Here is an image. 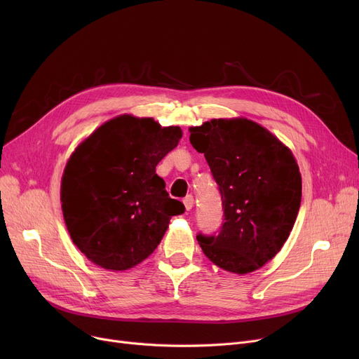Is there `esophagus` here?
<instances>
[{"mask_svg":"<svg viewBox=\"0 0 359 359\" xmlns=\"http://www.w3.org/2000/svg\"><path fill=\"white\" fill-rule=\"evenodd\" d=\"M194 202H195V199H194V196L192 195H187L184 199H183V203H184V208L187 210V211H191L192 210V206H194Z\"/></svg>","mask_w":359,"mask_h":359,"instance_id":"34e87169","label":"esophagus"}]
</instances>
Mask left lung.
Returning a JSON list of instances; mask_svg holds the SVG:
<instances>
[{"label":"left lung","mask_w":359,"mask_h":359,"mask_svg":"<svg viewBox=\"0 0 359 359\" xmlns=\"http://www.w3.org/2000/svg\"><path fill=\"white\" fill-rule=\"evenodd\" d=\"M191 144L205 156L221 195L218 233L196 236L217 266L248 273L287 241L301 203V175L291 151L248 119H212L191 128Z\"/></svg>","instance_id":"obj_1"}]
</instances>
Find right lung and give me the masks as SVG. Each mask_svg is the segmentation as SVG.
<instances>
[{
    "label": "right lung",
    "mask_w": 359,
    "mask_h": 359,
    "mask_svg": "<svg viewBox=\"0 0 359 359\" xmlns=\"http://www.w3.org/2000/svg\"><path fill=\"white\" fill-rule=\"evenodd\" d=\"M179 126L123 115L96 129L72 153L61 184L69 236L93 263L125 271L160 244L184 205L168 196L157 164L177 147Z\"/></svg>",
    "instance_id": "1"
}]
</instances>
